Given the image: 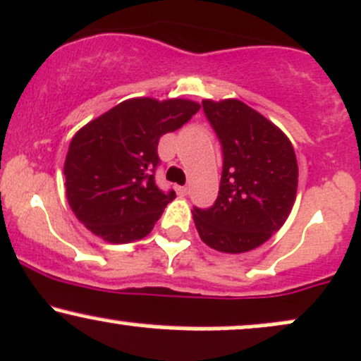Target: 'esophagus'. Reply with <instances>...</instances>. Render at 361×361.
Here are the masks:
<instances>
[{
    "mask_svg": "<svg viewBox=\"0 0 361 361\" xmlns=\"http://www.w3.org/2000/svg\"><path fill=\"white\" fill-rule=\"evenodd\" d=\"M176 192H178V195L185 197L188 193V187H176Z\"/></svg>",
    "mask_w": 361,
    "mask_h": 361,
    "instance_id": "obj_1",
    "label": "esophagus"
}]
</instances>
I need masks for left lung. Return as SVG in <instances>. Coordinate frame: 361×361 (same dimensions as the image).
<instances>
[{
	"mask_svg": "<svg viewBox=\"0 0 361 361\" xmlns=\"http://www.w3.org/2000/svg\"><path fill=\"white\" fill-rule=\"evenodd\" d=\"M223 149V173L211 207H193L202 241L217 252L260 247L290 216L298 164L288 137L267 118L236 99L202 101Z\"/></svg>",
	"mask_w": 361,
	"mask_h": 361,
	"instance_id": "obj_1",
	"label": "left lung"
}]
</instances>
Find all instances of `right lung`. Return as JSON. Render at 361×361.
Listing matches in <instances>:
<instances>
[{"label": "right lung", "instance_id": "add662e5", "mask_svg": "<svg viewBox=\"0 0 361 361\" xmlns=\"http://www.w3.org/2000/svg\"><path fill=\"white\" fill-rule=\"evenodd\" d=\"M199 109L187 99H128L78 130L65 161L66 199L77 219L109 243L147 236L176 197L154 178L159 138Z\"/></svg>", "mask_w": 361, "mask_h": 361}]
</instances>
